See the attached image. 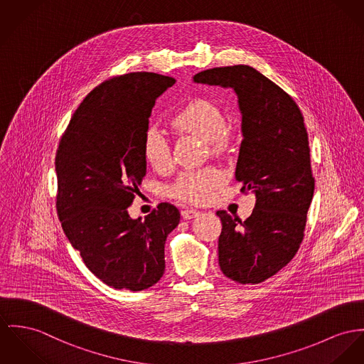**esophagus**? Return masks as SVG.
Masks as SVG:
<instances>
[{"label": "esophagus", "instance_id": "esophagus-1", "mask_svg": "<svg viewBox=\"0 0 364 364\" xmlns=\"http://www.w3.org/2000/svg\"><path fill=\"white\" fill-rule=\"evenodd\" d=\"M199 215V212L196 209H184L181 210V218L186 219V220H190V219H194Z\"/></svg>", "mask_w": 364, "mask_h": 364}]
</instances>
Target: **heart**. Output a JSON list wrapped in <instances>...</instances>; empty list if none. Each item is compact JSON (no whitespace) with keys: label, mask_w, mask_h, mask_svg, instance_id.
<instances>
[{"label":"heart","mask_w":364,"mask_h":364,"mask_svg":"<svg viewBox=\"0 0 364 364\" xmlns=\"http://www.w3.org/2000/svg\"><path fill=\"white\" fill-rule=\"evenodd\" d=\"M171 124L183 133H190L206 141L213 152L227 146L230 136L224 129V114L220 107L208 98H196L177 113ZM145 161L156 170H165L171 164L170 145L165 133L159 127H149L142 142ZM223 177L216 168L183 173L170 188L171 194L190 202L206 200Z\"/></svg>","instance_id":"heart-1"}]
</instances>
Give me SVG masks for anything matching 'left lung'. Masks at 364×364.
<instances>
[{
    "mask_svg": "<svg viewBox=\"0 0 364 364\" xmlns=\"http://www.w3.org/2000/svg\"><path fill=\"white\" fill-rule=\"evenodd\" d=\"M196 83L232 88L241 113L242 142L235 180L256 196L251 216L241 222L224 210L219 264L240 284H259L285 267L304 240L314 193L304 116L277 84L248 65L196 73Z\"/></svg>",
    "mask_w": 364,
    "mask_h": 364,
    "instance_id": "obj_1",
    "label": "left lung"
}]
</instances>
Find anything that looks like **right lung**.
Here are the masks:
<instances>
[{
  "label": "right lung",
  "mask_w": 364,
  "mask_h": 364,
  "mask_svg": "<svg viewBox=\"0 0 364 364\" xmlns=\"http://www.w3.org/2000/svg\"><path fill=\"white\" fill-rule=\"evenodd\" d=\"M173 77L136 72L94 88L56 152V209L88 270L114 289L142 291L165 273V244L180 212L161 203L144 220L127 208L146 174L142 142L155 101Z\"/></svg>",
  "instance_id": "1"
}]
</instances>
